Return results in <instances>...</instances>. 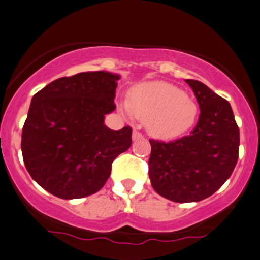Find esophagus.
I'll list each match as a JSON object with an SVG mask.
<instances>
[{
    "mask_svg": "<svg viewBox=\"0 0 260 260\" xmlns=\"http://www.w3.org/2000/svg\"><path fill=\"white\" fill-rule=\"evenodd\" d=\"M143 138V136H141V133L138 132V131H133V134H132V139L136 141V140H139Z\"/></svg>",
    "mask_w": 260,
    "mask_h": 260,
    "instance_id": "34e87169",
    "label": "esophagus"
}]
</instances>
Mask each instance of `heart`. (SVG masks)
<instances>
[{
  "label": "heart",
  "instance_id": "heart-1",
  "mask_svg": "<svg viewBox=\"0 0 260 260\" xmlns=\"http://www.w3.org/2000/svg\"><path fill=\"white\" fill-rule=\"evenodd\" d=\"M128 116L147 122L151 136L162 140L183 136L194 126L198 106L181 88L163 81L140 84L120 106Z\"/></svg>",
  "mask_w": 260,
  "mask_h": 260
}]
</instances>
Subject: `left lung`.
I'll use <instances>...</instances> for the list:
<instances>
[{
	"mask_svg": "<svg viewBox=\"0 0 260 260\" xmlns=\"http://www.w3.org/2000/svg\"><path fill=\"white\" fill-rule=\"evenodd\" d=\"M186 83L199 104L196 128L172 143L150 140L151 185L176 203L212 196L232 175L239 157V127L229 102L200 81L187 79Z\"/></svg>",
	"mask_w": 260,
	"mask_h": 260,
	"instance_id": "left-lung-1",
	"label": "left lung"
}]
</instances>
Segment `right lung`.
I'll return each mask as SVG.
<instances>
[{"mask_svg":"<svg viewBox=\"0 0 260 260\" xmlns=\"http://www.w3.org/2000/svg\"><path fill=\"white\" fill-rule=\"evenodd\" d=\"M119 74L84 72L54 80L32 97L22 128L26 169L42 188L61 199L100 190L111 164L132 144V128L113 131L104 117L115 110Z\"/></svg>","mask_w":260,"mask_h":260,"instance_id":"right-lung-1","label":"right lung"}]
</instances>
